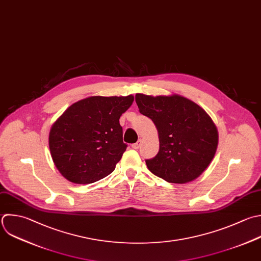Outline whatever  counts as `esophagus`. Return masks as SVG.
Segmentation results:
<instances>
[{
  "mask_svg": "<svg viewBox=\"0 0 261 261\" xmlns=\"http://www.w3.org/2000/svg\"><path fill=\"white\" fill-rule=\"evenodd\" d=\"M141 144H142V140H139V141H138V142H137V143H136V144H133V146H132V147H133V148H134V149H136V150H138V149H139V148H140V146H141Z\"/></svg>",
  "mask_w": 261,
  "mask_h": 261,
  "instance_id": "esophagus-1",
  "label": "esophagus"
}]
</instances>
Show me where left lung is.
Segmentation results:
<instances>
[{"label": "left lung", "mask_w": 261, "mask_h": 261, "mask_svg": "<svg viewBox=\"0 0 261 261\" xmlns=\"http://www.w3.org/2000/svg\"><path fill=\"white\" fill-rule=\"evenodd\" d=\"M136 103L158 130L159 152L146 160L148 169L172 184H187L199 177L212 161L218 145L216 125L207 112L176 94H136Z\"/></svg>", "instance_id": "8db88e82"}]
</instances>
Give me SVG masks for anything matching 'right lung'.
Segmentation results:
<instances>
[{"instance_id":"add662e5","label":"right lung","mask_w":261,"mask_h":261,"mask_svg":"<svg viewBox=\"0 0 261 261\" xmlns=\"http://www.w3.org/2000/svg\"><path fill=\"white\" fill-rule=\"evenodd\" d=\"M133 102V95L92 96L72 104L53 123L49 148L67 180L92 184L115 169L127 147L119 118Z\"/></svg>"}]
</instances>
